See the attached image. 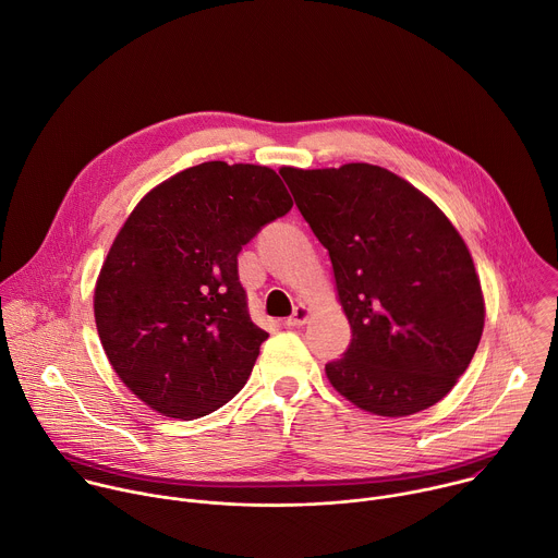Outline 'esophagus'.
<instances>
[{"label":"esophagus","mask_w":558,"mask_h":558,"mask_svg":"<svg viewBox=\"0 0 558 558\" xmlns=\"http://www.w3.org/2000/svg\"><path fill=\"white\" fill-rule=\"evenodd\" d=\"M306 320H308V308L306 306H295L293 313L284 320V325L287 327H302V325H306Z\"/></svg>","instance_id":"obj_1"}]
</instances>
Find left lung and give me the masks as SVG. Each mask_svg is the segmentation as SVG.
Returning a JSON list of instances; mask_svg holds the SVG:
<instances>
[{"mask_svg":"<svg viewBox=\"0 0 558 558\" xmlns=\"http://www.w3.org/2000/svg\"><path fill=\"white\" fill-rule=\"evenodd\" d=\"M329 252L351 344L327 377L355 407L420 413L450 392L484 331L470 252L439 207L392 172L349 163L280 170Z\"/></svg>","mask_w":558,"mask_h":558,"instance_id":"8db88e82","label":"left lung"}]
</instances>
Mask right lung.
Returning <instances> with one entry per match:
<instances>
[{
    "label": "right lung",
    "instance_id": "right-lung-1",
    "mask_svg": "<svg viewBox=\"0 0 558 558\" xmlns=\"http://www.w3.org/2000/svg\"><path fill=\"white\" fill-rule=\"evenodd\" d=\"M291 207L274 170L209 161L130 214L97 280L95 320L112 368L149 409L196 420L245 386L269 333L250 317L238 254Z\"/></svg>",
    "mask_w": 558,
    "mask_h": 558
}]
</instances>
